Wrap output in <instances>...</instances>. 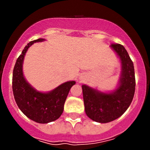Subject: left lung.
Returning a JSON list of instances; mask_svg holds the SVG:
<instances>
[{"mask_svg": "<svg viewBox=\"0 0 150 150\" xmlns=\"http://www.w3.org/2000/svg\"><path fill=\"white\" fill-rule=\"evenodd\" d=\"M110 47L120 59L121 64L115 89L102 91L82 85L86 115L92 120L100 123H107L120 117L129 107L135 92L134 67L128 52L120 44H112Z\"/></svg>", "mask_w": 150, "mask_h": 150, "instance_id": "obj_1", "label": "left lung"}]
</instances>
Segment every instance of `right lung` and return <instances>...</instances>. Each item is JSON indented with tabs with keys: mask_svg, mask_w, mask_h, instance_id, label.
Instances as JSON below:
<instances>
[{
	"mask_svg": "<svg viewBox=\"0 0 150 150\" xmlns=\"http://www.w3.org/2000/svg\"><path fill=\"white\" fill-rule=\"evenodd\" d=\"M45 40L39 38L28 43L16 60L12 78V88L16 104L24 115L38 123H48L61 116L69 90L75 84L74 81H67L50 91L42 92L28 82L23 73L25 54L32 45Z\"/></svg>",
	"mask_w": 150,
	"mask_h": 150,
	"instance_id": "right-lung-1",
	"label": "right lung"
}]
</instances>
